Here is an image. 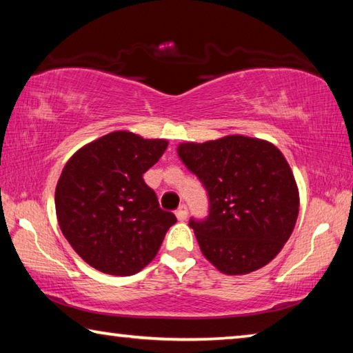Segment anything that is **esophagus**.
I'll list each match as a JSON object with an SVG mask.
<instances>
[{"mask_svg":"<svg viewBox=\"0 0 353 353\" xmlns=\"http://www.w3.org/2000/svg\"><path fill=\"white\" fill-rule=\"evenodd\" d=\"M176 216L179 221H185L188 216V207L187 205H181L176 210Z\"/></svg>","mask_w":353,"mask_h":353,"instance_id":"obj_1","label":"esophagus"}]
</instances>
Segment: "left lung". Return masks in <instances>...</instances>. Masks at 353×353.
<instances>
[{
    "mask_svg": "<svg viewBox=\"0 0 353 353\" xmlns=\"http://www.w3.org/2000/svg\"><path fill=\"white\" fill-rule=\"evenodd\" d=\"M198 176L208 214L191 218L205 259L229 276L265 266L288 241L299 213V191L283 154L271 143L229 135L177 148Z\"/></svg>",
    "mask_w": 353,
    "mask_h": 353,
    "instance_id": "1",
    "label": "left lung"
}]
</instances>
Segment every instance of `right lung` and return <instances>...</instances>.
Wrapping results in <instances>:
<instances>
[{
	"label": "right lung",
	"instance_id": "obj_1",
	"mask_svg": "<svg viewBox=\"0 0 353 353\" xmlns=\"http://www.w3.org/2000/svg\"><path fill=\"white\" fill-rule=\"evenodd\" d=\"M168 141L126 130L79 149L56 187L63 236L88 265L112 276H132L157 255L176 216L160 208L143 174L159 162Z\"/></svg>",
	"mask_w": 353,
	"mask_h": 353
}]
</instances>
